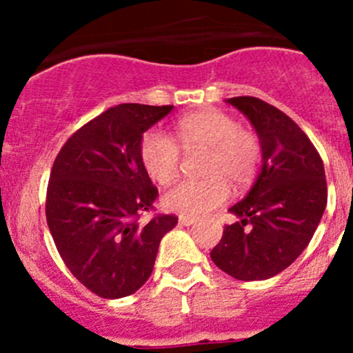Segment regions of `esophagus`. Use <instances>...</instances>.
Returning <instances> with one entry per match:
<instances>
[{
	"mask_svg": "<svg viewBox=\"0 0 353 353\" xmlns=\"http://www.w3.org/2000/svg\"><path fill=\"white\" fill-rule=\"evenodd\" d=\"M196 222V219H194V216H184V215H181L179 216V223L181 225H193V223Z\"/></svg>",
	"mask_w": 353,
	"mask_h": 353,
	"instance_id": "esophagus-1",
	"label": "esophagus"
}]
</instances>
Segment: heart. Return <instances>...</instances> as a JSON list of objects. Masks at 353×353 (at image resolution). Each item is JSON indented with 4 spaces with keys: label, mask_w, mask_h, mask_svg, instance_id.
<instances>
[{
    "label": "heart",
    "mask_w": 353,
    "mask_h": 353,
    "mask_svg": "<svg viewBox=\"0 0 353 353\" xmlns=\"http://www.w3.org/2000/svg\"><path fill=\"white\" fill-rule=\"evenodd\" d=\"M205 150V179H188L169 190L163 206L184 216H199L223 205L230 196L228 181L245 188L254 181L263 159L258 134L241 128L236 117L219 109H203L181 117L174 140L160 131H147L140 140V160L148 176L167 186L179 172L181 152Z\"/></svg>",
    "instance_id": "b5f03b06"
}]
</instances>
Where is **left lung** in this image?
Returning <instances> with one entry per match:
<instances>
[{
	"instance_id": "1",
	"label": "left lung",
	"mask_w": 353,
	"mask_h": 353,
	"mask_svg": "<svg viewBox=\"0 0 353 353\" xmlns=\"http://www.w3.org/2000/svg\"><path fill=\"white\" fill-rule=\"evenodd\" d=\"M248 116L263 147L254 186L230 212L239 222L225 225L212 249L213 263L244 282L283 272L312 239L328 201L325 165L307 134L275 105L258 97H232Z\"/></svg>"
}]
</instances>
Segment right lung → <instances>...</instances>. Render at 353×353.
<instances>
[{"label":"right lung","instance_id":"add662e5","mask_svg":"<svg viewBox=\"0 0 353 353\" xmlns=\"http://www.w3.org/2000/svg\"><path fill=\"white\" fill-rule=\"evenodd\" d=\"M172 105L119 104L78 128L52 163L46 219L74 279L102 299L134 294L152 275L176 215L155 212L159 190L140 160L145 131Z\"/></svg>","mask_w":353,"mask_h":353}]
</instances>
